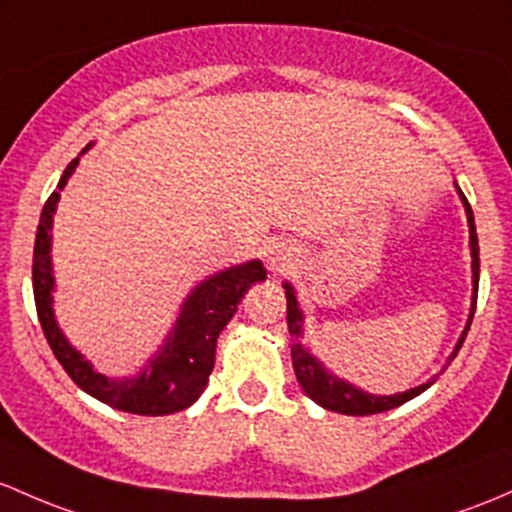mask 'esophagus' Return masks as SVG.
I'll use <instances>...</instances> for the list:
<instances>
[{
  "mask_svg": "<svg viewBox=\"0 0 512 512\" xmlns=\"http://www.w3.org/2000/svg\"><path fill=\"white\" fill-rule=\"evenodd\" d=\"M279 260V257H272V265H274V262H277Z\"/></svg>",
  "mask_w": 512,
  "mask_h": 512,
  "instance_id": "esophagus-1",
  "label": "esophagus"
}]
</instances>
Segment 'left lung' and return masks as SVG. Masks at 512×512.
Returning <instances> with one entry per match:
<instances>
[{"instance_id": "8db88e82", "label": "left lung", "mask_w": 512, "mask_h": 512, "mask_svg": "<svg viewBox=\"0 0 512 512\" xmlns=\"http://www.w3.org/2000/svg\"><path fill=\"white\" fill-rule=\"evenodd\" d=\"M459 193H461V188H459ZM461 201H464V206H466V218H469V230H471L473 309L469 316V324H466V331L461 333L459 343H456V351L451 353L449 360L456 358V353H459V348L464 346L466 333H469V328H471L473 311H476V297H478V270H481V262H478V235H476V223H473V211H471V206H469V201H466L464 193H461ZM284 289H287V326H289V333H292V341H294V346H292L294 373H297L299 385L304 387L306 395H309L314 402H319L321 407H326V410H331V412L353 414V417H363V414H378V412L395 410V407L405 405L407 400L417 397L419 392H424L429 385L434 383L432 380V383L419 385V387H414V390L402 392V395L380 397V395H368V392L358 390V387L346 383V380H338L336 375L326 373L324 365H321L316 358H311V355L306 353L304 348H301V343L297 341V338L301 336V321H304V314H301L297 297H294V289L289 287V284H284Z\"/></svg>"}]
</instances>
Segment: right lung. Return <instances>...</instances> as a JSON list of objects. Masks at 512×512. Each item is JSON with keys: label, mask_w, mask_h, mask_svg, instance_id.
Returning <instances> with one entry per match:
<instances>
[{"label": "right lung", "mask_w": 512, "mask_h": 512, "mask_svg": "<svg viewBox=\"0 0 512 512\" xmlns=\"http://www.w3.org/2000/svg\"><path fill=\"white\" fill-rule=\"evenodd\" d=\"M75 166H78V159H73L66 166L56 191L48 196L46 206H43L39 230H36L31 279H34L36 314H39L43 336H46L58 363L73 378V383L88 395H93L95 400L105 402L115 410L144 414V417H159V414L186 410L206 390L208 378L213 373L215 343H218L220 331L233 319L247 289L267 277L265 267H262L260 260H252L213 274L211 279L198 284L184 301V309H181L169 341L154 355V360H149V365L137 378L112 380L95 373L93 365L66 341L61 328L56 326L51 309L53 213H56L58 198H61L63 186L68 184Z\"/></svg>", "instance_id": "add662e5"}]
</instances>
